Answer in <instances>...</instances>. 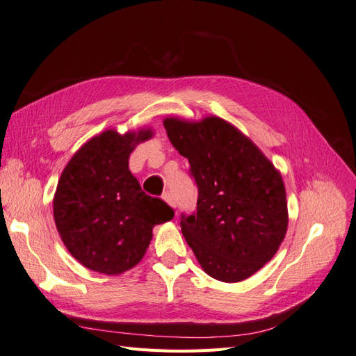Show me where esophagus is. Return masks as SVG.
Returning a JSON list of instances; mask_svg holds the SVG:
<instances>
[{
    "mask_svg": "<svg viewBox=\"0 0 356 356\" xmlns=\"http://www.w3.org/2000/svg\"><path fill=\"white\" fill-rule=\"evenodd\" d=\"M163 200H165L166 203H169L172 208H177V202H175V197H174V195H172L170 191H165V193H163Z\"/></svg>",
    "mask_w": 356,
    "mask_h": 356,
    "instance_id": "1",
    "label": "esophagus"
}]
</instances>
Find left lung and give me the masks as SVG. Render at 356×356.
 <instances>
[{"instance_id": "8db88e82", "label": "left lung", "mask_w": 356, "mask_h": 356, "mask_svg": "<svg viewBox=\"0 0 356 356\" xmlns=\"http://www.w3.org/2000/svg\"><path fill=\"white\" fill-rule=\"evenodd\" d=\"M163 126L188 159L197 208L181 230L199 264L221 282H241L272 260L288 227L282 177L250 138L220 117Z\"/></svg>"}]
</instances>
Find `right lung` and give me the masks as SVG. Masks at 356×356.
Returning a JSON list of instances; mask_svg holds the SVG:
<instances>
[{
	"mask_svg": "<svg viewBox=\"0 0 356 356\" xmlns=\"http://www.w3.org/2000/svg\"><path fill=\"white\" fill-rule=\"evenodd\" d=\"M152 136V129L105 131L71 157L59 178L53 197L56 229L71 255L93 272L120 275L132 268L143 260L154 225L174 218V209L145 195L129 170L134 148Z\"/></svg>",
	"mask_w": 356,
	"mask_h": 356,
	"instance_id": "add662e5",
	"label": "right lung"
}]
</instances>
